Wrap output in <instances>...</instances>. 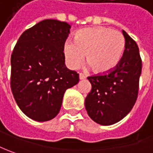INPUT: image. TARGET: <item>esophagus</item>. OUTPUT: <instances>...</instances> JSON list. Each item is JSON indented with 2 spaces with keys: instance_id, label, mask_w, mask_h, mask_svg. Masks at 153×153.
I'll list each match as a JSON object with an SVG mask.
<instances>
[{
  "instance_id": "obj_1",
  "label": "esophagus",
  "mask_w": 153,
  "mask_h": 153,
  "mask_svg": "<svg viewBox=\"0 0 153 153\" xmlns=\"http://www.w3.org/2000/svg\"><path fill=\"white\" fill-rule=\"evenodd\" d=\"M85 76L83 74H79V79L82 80V79H85Z\"/></svg>"
}]
</instances>
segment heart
Returning <instances> with one entry per match:
<instances>
[{"mask_svg":"<svg viewBox=\"0 0 153 153\" xmlns=\"http://www.w3.org/2000/svg\"><path fill=\"white\" fill-rule=\"evenodd\" d=\"M126 42L122 33L105 27L84 28L75 35V41L63 44V55L70 68H79L85 60L97 74L111 72L120 63Z\"/></svg>","mask_w":153,"mask_h":153,"instance_id":"obj_1","label":"heart"}]
</instances>
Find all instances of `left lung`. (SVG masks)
Segmentation results:
<instances>
[{
	"mask_svg": "<svg viewBox=\"0 0 153 153\" xmlns=\"http://www.w3.org/2000/svg\"><path fill=\"white\" fill-rule=\"evenodd\" d=\"M126 47L122 59L113 71L88 77L91 90L85 100L87 113L94 122L113 125L131 111L138 94L142 59L137 42L122 30Z\"/></svg>",
	"mask_w": 153,
	"mask_h": 153,
	"instance_id": "1",
	"label": "left lung"
}]
</instances>
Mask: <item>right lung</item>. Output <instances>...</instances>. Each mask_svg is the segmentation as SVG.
Returning <instances> with one entry per match:
<instances>
[{"mask_svg":"<svg viewBox=\"0 0 153 153\" xmlns=\"http://www.w3.org/2000/svg\"><path fill=\"white\" fill-rule=\"evenodd\" d=\"M71 26L46 19L21 35L11 58V88L21 111L37 121L59 114L66 90L79 82V74L65 65L63 44Z\"/></svg>","mask_w":153,"mask_h":153,"instance_id":"right-lung-1","label":"right lung"}]
</instances>
